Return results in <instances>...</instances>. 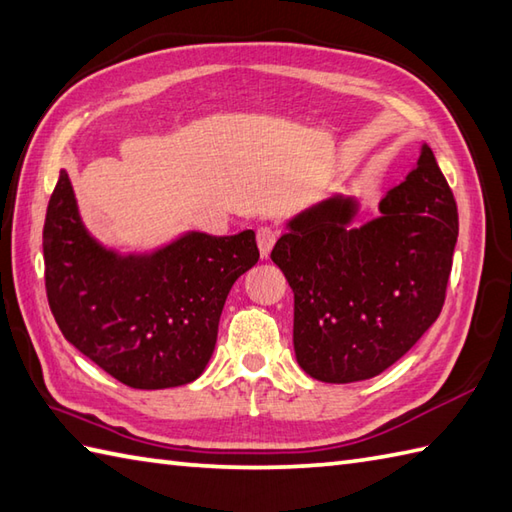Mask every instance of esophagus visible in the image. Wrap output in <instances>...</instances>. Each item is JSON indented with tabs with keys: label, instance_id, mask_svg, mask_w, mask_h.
<instances>
[{
	"label": "esophagus",
	"instance_id": "obj_1",
	"mask_svg": "<svg viewBox=\"0 0 512 512\" xmlns=\"http://www.w3.org/2000/svg\"><path fill=\"white\" fill-rule=\"evenodd\" d=\"M256 238H258V249H260V256L267 258L271 247H274L276 238H278V232L274 227H260L256 232Z\"/></svg>",
	"mask_w": 512,
	"mask_h": 512
}]
</instances>
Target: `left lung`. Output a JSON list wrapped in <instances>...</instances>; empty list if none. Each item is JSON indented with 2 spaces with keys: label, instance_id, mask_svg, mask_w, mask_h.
<instances>
[{
  "label": "left lung",
  "instance_id": "obj_1",
  "mask_svg": "<svg viewBox=\"0 0 512 512\" xmlns=\"http://www.w3.org/2000/svg\"><path fill=\"white\" fill-rule=\"evenodd\" d=\"M353 214V198H327L271 249L294 291L298 364L331 384L373 378L424 336L444 307L460 229L429 145L378 218L349 229Z\"/></svg>",
  "mask_w": 512,
  "mask_h": 512
}]
</instances>
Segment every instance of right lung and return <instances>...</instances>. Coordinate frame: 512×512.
I'll use <instances>...</instances> for the list:
<instances>
[{"mask_svg":"<svg viewBox=\"0 0 512 512\" xmlns=\"http://www.w3.org/2000/svg\"><path fill=\"white\" fill-rule=\"evenodd\" d=\"M252 229L185 234L150 256H119L83 227L66 170L44 223L46 296L64 338L132 389L196 380L229 289L258 263Z\"/></svg>","mask_w":512,"mask_h":512,"instance_id":"add662e5","label":"right lung"}]
</instances>
